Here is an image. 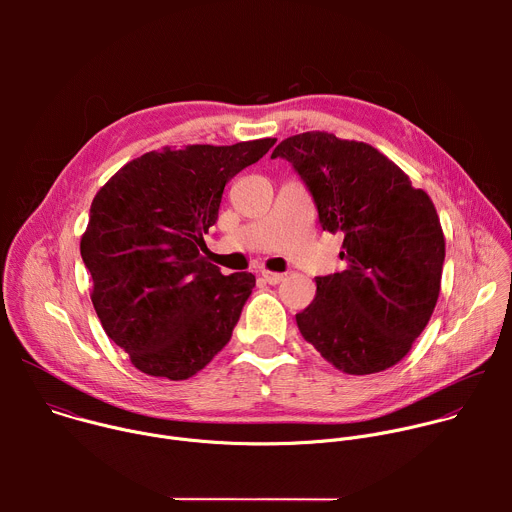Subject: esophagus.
I'll return each instance as SVG.
<instances>
[{
	"label": "esophagus",
	"mask_w": 512,
	"mask_h": 512,
	"mask_svg": "<svg viewBox=\"0 0 512 512\" xmlns=\"http://www.w3.org/2000/svg\"><path fill=\"white\" fill-rule=\"evenodd\" d=\"M261 277H263V281H265V283H269V285H277L279 281H283V277H285V275H283V273H277V271H267V269H265V271H261Z\"/></svg>",
	"instance_id": "1"
}]
</instances>
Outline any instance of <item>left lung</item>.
I'll return each instance as SVG.
<instances>
[{"instance_id":"8db88e82","label":"left lung","mask_w":512,"mask_h":512,"mask_svg":"<svg viewBox=\"0 0 512 512\" xmlns=\"http://www.w3.org/2000/svg\"><path fill=\"white\" fill-rule=\"evenodd\" d=\"M328 233H342L348 269L316 277L296 314L302 336L346 375L391 369L427 326L440 298L446 241L427 192L364 141L306 131L283 139Z\"/></svg>"}]
</instances>
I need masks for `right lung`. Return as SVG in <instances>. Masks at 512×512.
Segmentation results:
<instances>
[{
    "label": "right lung",
    "instance_id": "right-lung-1",
    "mask_svg": "<svg viewBox=\"0 0 512 512\" xmlns=\"http://www.w3.org/2000/svg\"><path fill=\"white\" fill-rule=\"evenodd\" d=\"M275 137L186 145L127 162L91 204L81 255L107 336L135 369L184 381L233 336L253 273L223 275L204 255L223 190Z\"/></svg>",
    "mask_w": 512,
    "mask_h": 512
}]
</instances>
